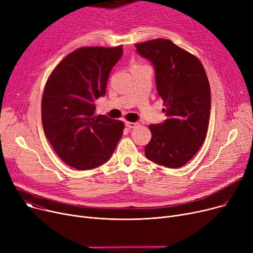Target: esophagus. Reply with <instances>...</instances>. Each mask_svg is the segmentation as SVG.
Wrapping results in <instances>:
<instances>
[{"mask_svg": "<svg viewBox=\"0 0 253 253\" xmlns=\"http://www.w3.org/2000/svg\"><path fill=\"white\" fill-rule=\"evenodd\" d=\"M126 126L128 127V128H136V127H138L139 126V123H137V122H126Z\"/></svg>", "mask_w": 253, "mask_h": 253, "instance_id": "obj_1", "label": "esophagus"}]
</instances>
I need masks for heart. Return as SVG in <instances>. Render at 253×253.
<instances>
[{
  "mask_svg": "<svg viewBox=\"0 0 253 253\" xmlns=\"http://www.w3.org/2000/svg\"><path fill=\"white\" fill-rule=\"evenodd\" d=\"M134 65H139V64H134Z\"/></svg>",
  "mask_w": 253,
  "mask_h": 253,
  "instance_id": "heart-1",
  "label": "heart"
}]
</instances>
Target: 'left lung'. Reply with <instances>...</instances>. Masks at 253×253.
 I'll return each instance as SVG.
<instances>
[{
	"mask_svg": "<svg viewBox=\"0 0 253 253\" xmlns=\"http://www.w3.org/2000/svg\"><path fill=\"white\" fill-rule=\"evenodd\" d=\"M156 70V84L167 119L150 125L152 139L144 155L168 168L187 164L203 144L209 124L211 94L204 66L197 56L166 39L135 44Z\"/></svg>",
	"mask_w": 253,
	"mask_h": 253,
	"instance_id": "obj_1",
	"label": "left lung"
}]
</instances>
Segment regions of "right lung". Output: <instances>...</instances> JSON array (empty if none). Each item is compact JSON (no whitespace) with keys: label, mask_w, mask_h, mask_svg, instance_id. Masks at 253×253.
Instances as JSON below:
<instances>
[{"label":"right lung","mask_w":253,"mask_h":253,"mask_svg":"<svg viewBox=\"0 0 253 253\" xmlns=\"http://www.w3.org/2000/svg\"><path fill=\"white\" fill-rule=\"evenodd\" d=\"M122 53V45L79 48L55 66L45 84V135L61 160L78 170L105 163L123 135L122 121L94 115V101L104 96L109 74Z\"/></svg>","instance_id":"obj_1"}]
</instances>
